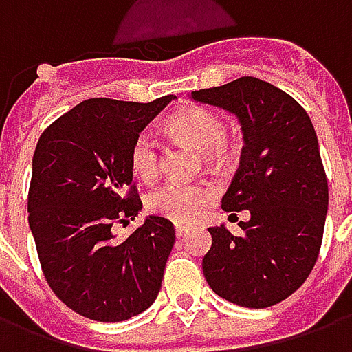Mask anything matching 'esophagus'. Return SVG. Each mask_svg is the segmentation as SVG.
I'll return each instance as SVG.
<instances>
[{
    "instance_id": "1",
    "label": "esophagus",
    "mask_w": 352,
    "mask_h": 352,
    "mask_svg": "<svg viewBox=\"0 0 352 352\" xmlns=\"http://www.w3.org/2000/svg\"><path fill=\"white\" fill-rule=\"evenodd\" d=\"M188 234V228L186 226H183V224H177L175 226V236L177 237H184Z\"/></svg>"
}]
</instances>
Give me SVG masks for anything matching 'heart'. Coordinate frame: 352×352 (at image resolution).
<instances>
[{"label": "heart", "mask_w": 352, "mask_h": 352, "mask_svg": "<svg viewBox=\"0 0 352 352\" xmlns=\"http://www.w3.org/2000/svg\"><path fill=\"white\" fill-rule=\"evenodd\" d=\"M168 130L173 138L194 146L207 164H221L228 151V126L219 113L192 105L169 116ZM162 148L151 131H141L130 148V169L143 183H153L160 173ZM211 192L199 184L166 183L146 196V209L153 214L188 224L196 221L209 204Z\"/></svg>", "instance_id": "heart-1"}]
</instances>
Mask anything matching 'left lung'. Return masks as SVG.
<instances>
[{
  "label": "left lung",
  "mask_w": 352,
  "mask_h": 352,
  "mask_svg": "<svg viewBox=\"0 0 352 352\" xmlns=\"http://www.w3.org/2000/svg\"><path fill=\"white\" fill-rule=\"evenodd\" d=\"M201 103L234 113L245 145L222 209H249L234 236L209 228L211 249L201 267L214 294L241 307L264 309L287 300L318 258L328 181L309 115L298 101L256 77L192 92Z\"/></svg>",
  "instance_id": "8db88e82"
}]
</instances>
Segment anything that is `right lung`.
I'll return each instance as SVG.
<instances>
[{"label": "right lung", "mask_w": 352, "mask_h": 352, "mask_svg": "<svg viewBox=\"0 0 352 352\" xmlns=\"http://www.w3.org/2000/svg\"><path fill=\"white\" fill-rule=\"evenodd\" d=\"M171 100V94L148 103L92 98L37 141L28 222L49 287L82 317L128 320L160 292L173 224L151 214L124 241L111 228L143 207L131 183V143Z\"/></svg>", "instance_id": "obj_1"}]
</instances>
